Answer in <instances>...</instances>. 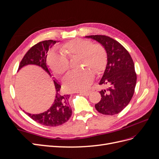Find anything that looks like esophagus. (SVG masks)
<instances>
[{
	"label": "esophagus",
	"mask_w": 159,
	"mask_h": 159,
	"mask_svg": "<svg viewBox=\"0 0 159 159\" xmlns=\"http://www.w3.org/2000/svg\"><path fill=\"white\" fill-rule=\"evenodd\" d=\"M80 93L81 94V95H85V96H88L91 93V91H81V92H80Z\"/></svg>",
	"instance_id": "1"
}]
</instances>
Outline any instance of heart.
<instances>
[{"label": "heart", "mask_w": 159, "mask_h": 159, "mask_svg": "<svg viewBox=\"0 0 159 159\" xmlns=\"http://www.w3.org/2000/svg\"><path fill=\"white\" fill-rule=\"evenodd\" d=\"M60 50L70 59L79 57L80 68L85 69L71 71L63 80L64 89L67 92L84 91L91 84L96 75L103 74L108 62L107 52L100 44H93L88 39L75 38L62 44ZM46 63L50 70L56 75L64 74L69 69L67 57L56 51H50L46 57Z\"/></svg>", "instance_id": "b5f03b06"}]
</instances>
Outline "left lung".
<instances>
[{
	"mask_svg": "<svg viewBox=\"0 0 159 159\" xmlns=\"http://www.w3.org/2000/svg\"><path fill=\"white\" fill-rule=\"evenodd\" d=\"M85 37L102 44L108 55L107 68L99 83L107 85L108 88L99 91L102 98L95 107L103 115L117 114L129 103L134 92L137 74L132 57L119 42L109 36L91 35Z\"/></svg>",
	"mask_w": 159,
	"mask_h": 159,
	"instance_id": "obj_1",
	"label": "left lung"
}]
</instances>
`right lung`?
Masks as SVG:
<instances>
[{
	"label": "right lung",
	"instance_id": "obj_1",
	"mask_svg": "<svg viewBox=\"0 0 159 159\" xmlns=\"http://www.w3.org/2000/svg\"><path fill=\"white\" fill-rule=\"evenodd\" d=\"M56 41L52 40L38 42L28 50L21 60L18 71L22 67L29 64L40 66L50 76V72L46 65L47 52ZM56 89V98L52 107L46 111L40 114L26 113L34 121L43 125L56 127L67 122L71 116L72 111L68 99L70 95H63L61 92V85L54 80Z\"/></svg>",
	"mask_w": 159,
	"mask_h": 159
}]
</instances>
